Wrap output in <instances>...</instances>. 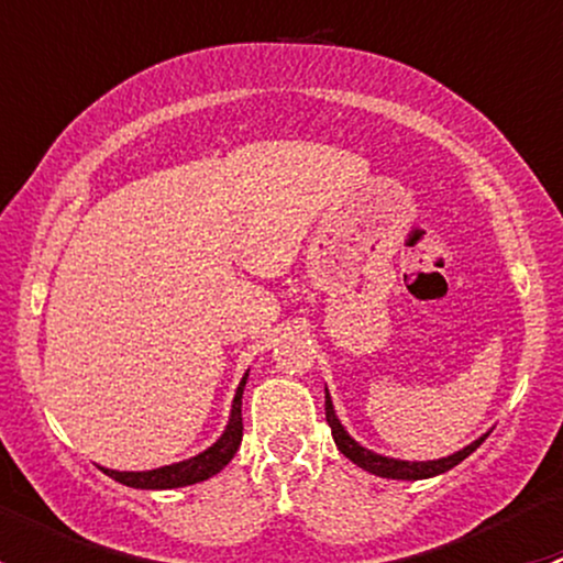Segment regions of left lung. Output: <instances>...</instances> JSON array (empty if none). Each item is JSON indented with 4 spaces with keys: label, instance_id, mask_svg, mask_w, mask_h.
Instances as JSON below:
<instances>
[{
    "label": "left lung",
    "instance_id": "left-lung-1",
    "mask_svg": "<svg viewBox=\"0 0 563 563\" xmlns=\"http://www.w3.org/2000/svg\"><path fill=\"white\" fill-rule=\"evenodd\" d=\"M327 422H329V428H332L334 444H338V450L343 452L345 457L354 460V463L360 465V468L371 471V474H376V476H387V479H428V476L444 474V471L455 468L460 460L468 457L471 452H474L476 446H479L482 441H485V439L474 441V444L465 446V450H460V452H455V455H450V457L430 460V463H406V460L382 457V455H376V452H371V450H365V446L356 444V441L351 439L349 433H345L343 424L338 422V417H334L332 400H329V395H327Z\"/></svg>",
    "mask_w": 563,
    "mask_h": 563
}]
</instances>
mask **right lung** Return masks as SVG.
Segmentation results:
<instances>
[{"label": "right lung", "mask_w": 563, "mask_h": 563, "mask_svg": "<svg viewBox=\"0 0 563 563\" xmlns=\"http://www.w3.org/2000/svg\"><path fill=\"white\" fill-rule=\"evenodd\" d=\"M247 376L242 378L240 389H236L234 408H231V422L225 428V433L220 435L218 444L209 446L201 455L185 460V463L163 465L155 471H108L103 468L111 479L122 482L128 487H141V490H168V487H181V485H196V482L209 479L218 471H223L229 465V460L236 455L242 444V391H245Z\"/></svg>", "instance_id": "obj_1"}]
</instances>
